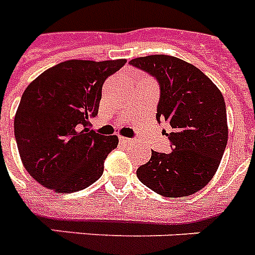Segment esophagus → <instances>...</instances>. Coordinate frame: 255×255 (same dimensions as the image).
<instances>
[{
  "mask_svg": "<svg viewBox=\"0 0 255 255\" xmlns=\"http://www.w3.org/2000/svg\"><path fill=\"white\" fill-rule=\"evenodd\" d=\"M119 140H121L123 144H129V142H132L131 138H128V137H119Z\"/></svg>",
  "mask_w": 255,
  "mask_h": 255,
  "instance_id": "obj_1",
  "label": "esophagus"
}]
</instances>
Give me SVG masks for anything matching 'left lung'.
<instances>
[{
    "mask_svg": "<svg viewBox=\"0 0 255 255\" xmlns=\"http://www.w3.org/2000/svg\"><path fill=\"white\" fill-rule=\"evenodd\" d=\"M129 64L157 80V122L171 127L166 133L171 152L152 150L150 160L136 171L137 178L167 198L192 195L212 179L227 146L223 94L202 70L174 56L150 55Z\"/></svg>",
    "mask_w": 255,
    "mask_h": 255,
    "instance_id": "obj_1",
    "label": "left lung"
}]
</instances>
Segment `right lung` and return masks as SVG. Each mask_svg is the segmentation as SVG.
Wrapping results in <instances>:
<instances>
[{
  "instance_id": "1",
  "label": "right lung",
  "mask_w": 255,
  "mask_h": 255,
  "mask_svg": "<svg viewBox=\"0 0 255 255\" xmlns=\"http://www.w3.org/2000/svg\"><path fill=\"white\" fill-rule=\"evenodd\" d=\"M126 60H68L41 73L24 90L14 119L20 160L41 186L57 192L86 188L103 173L118 137L90 129L102 86Z\"/></svg>"
}]
</instances>
